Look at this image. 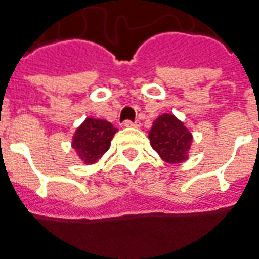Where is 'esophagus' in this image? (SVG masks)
<instances>
[{
    "label": "esophagus",
    "instance_id": "esophagus-1",
    "mask_svg": "<svg viewBox=\"0 0 259 259\" xmlns=\"http://www.w3.org/2000/svg\"><path fill=\"white\" fill-rule=\"evenodd\" d=\"M123 124L126 127H139V126H140L139 120H135V122H132V120H124Z\"/></svg>",
    "mask_w": 259,
    "mask_h": 259
}]
</instances>
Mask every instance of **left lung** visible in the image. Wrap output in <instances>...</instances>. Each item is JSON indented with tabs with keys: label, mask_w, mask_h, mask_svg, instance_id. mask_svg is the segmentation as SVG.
<instances>
[{
	"label": "left lung",
	"mask_w": 259,
	"mask_h": 259,
	"mask_svg": "<svg viewBox=\"0 0 259 259\" xmlns=\"http://www.w3.org/2000/svg\"><path fill=\"white\" fill-rule=\"evenodd\" d=\"M148 139L151 147L162 160L169 164H178L186 160L192 135L174 115H161L154 120Z\"/></svg>",
	"instance_id": "obj_1"
}]
</instances>
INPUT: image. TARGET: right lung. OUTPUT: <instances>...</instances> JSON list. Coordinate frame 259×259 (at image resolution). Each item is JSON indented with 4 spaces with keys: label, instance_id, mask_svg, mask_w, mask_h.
Returning a JSON list of instances; mask_svg holds the SVG:
<instances>
[{
    "label": "right lung",
    "instance_id": "right-lung-1",
    "mask_svg": "<svg viewBox=\"0 0 259 259\" xmlns=\"http://www.w3.org/2000/svg\"><path fill=\"white\" fill-rule=\"evenodd\" d=\"M116 132V127L109 122L88 117L75 132L73 147L84 162L94 164L109 150L112 137Z\"/></svg>",
    "mask_w": 259,
    "mask_h": 259
}]
</instances>
